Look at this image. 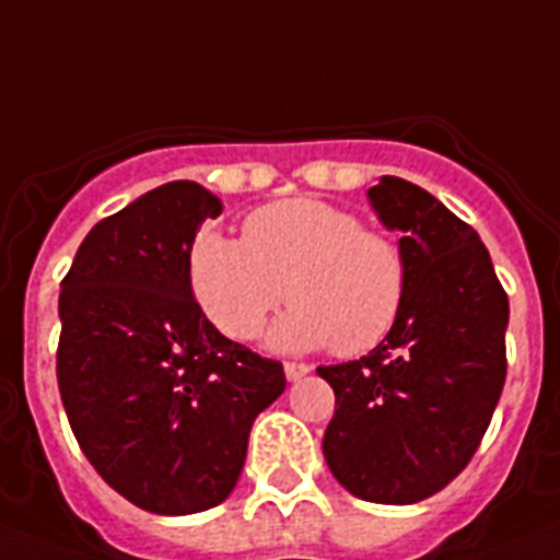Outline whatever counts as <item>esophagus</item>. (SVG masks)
<instances>
[{
	"instance_id": "esophagus-1",
	"label": "esophagus",
	"mask_w": 560,
	"mask_h": 560,
	"mask_svg": "<svg viewBox=\"0 0 560 560\" xmlns=\"http://www.w3.org/2000/svg\"><path fill=\"white\" fill-rule=\"evenodd\" d=\"M284 374H287V381H290V383L301 381V377H307V374H310V363L287 361V363H284Z\"/></svg>"
}]
</instances>
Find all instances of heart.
I'll list each match as a JSON object with an SVG mask.
<instances>
[{
  "mask_svg": "<svg viewBox=\"0 0 560 560\" xmlns=\"http://www.w3.org/2000/svg\"><path fill=\"white\" fill-rule=\"evenodd\" d=\"M188 281L228 338H256L287 295L293 307L270 335L273 347L332 343L338 354H363L400 318L408 259L395 236L363 228L347 208L299 197L247 213L242 242L199 233Z\"/></svg>",
  "mask_w": 560,
  "mask_h": 560,
  "instance_id": "b5f03b06",
  "label": "heart"
}]
</instances>
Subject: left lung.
<instances>
[{"label":"left lung","instance_id":"1","mask_svg":"<svg viewBox=\"0 0 560 560\" xmlns=\"http://www.w3.org/2000/svg\"><path fill=\"white\" fill-rule=\"evenodd\" d=\"M369 202L400 231L408 295L395 329L361 361L318 366L335 392L324 456L363 502L415 504L476 454L502 397L510 304L479 233L400 177Z\"/></svg>","mask_w":560,"mask_h":560}]
</instances>
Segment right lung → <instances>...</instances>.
<instances>
[{"mask_svg":"<svg viewBox=\"0 0 560 560\" xmlns=\"http://www.w3.org/2000/svg\"><path fill=\"white\" fill-rule=\"evenodd\" d=\"M222 202L165 183L86 233L61 281L56 374L72 434L112 490L158 515L225 502L284 369L194 301V236Z\"/></svg>","mask_w":560,"mask_h":560,"instance_id":"1","label":"right lung"}]
</instances>
